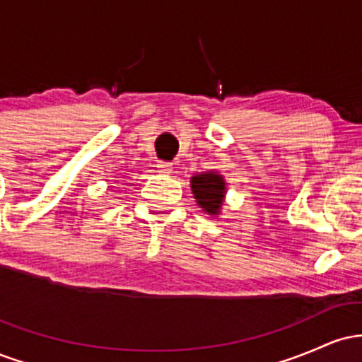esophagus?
I'll list each match as a JSON object with an SVG mask.
<instances>
[{
	"mask_svg": "<svg viewBox=\"0 0 362 362\" xmlns=\"http://www.w3.org/2000/svg\"><path fill=\"white\" fill-rule=\"evenodd\" d=\"M158 168H160L161 173H172V163L168 161H158Z\"/></svg>",
	"mask_w": 362,
	"mask_h": 362,
	"instance_id": "esophagus-1",
	"label": "esophagus"
}]
</instances>
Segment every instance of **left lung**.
Wrapping results in <instances>:
<instances>
[{"label": "left lung", "mask_w": 362, "mask_h": 362, "mask_svg": "<svg viewBox=\"0 0 362 362\" xmlns=\"http://www.w3.org/2000/svg\"><path fill=\"white\" fill-rule=\"evenodd\" d=\"M190 189H192L197 206L206 214H221L224 199H226V180L221 173L216 170L195 173L194 177H190Z\"/></svg>", "instance_id": "left-lung-1"}]
</instances>
